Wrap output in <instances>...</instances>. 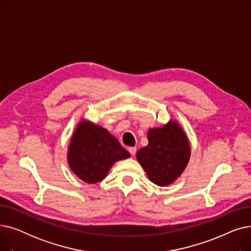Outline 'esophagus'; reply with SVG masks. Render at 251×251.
<instances>
[{
  "label": "esophagus",
  "instance_id": "esophagus-1",
  "mask_svg": "<svg viewBox=\"0 0 251 251\" xmlns=\"http://www.w3.org/2000/svg\"><path fill=\"white\" fill-rule=\"evenodd\" d=\"M128 151H129V152H130L131 154H132V155H134V154L136 153V148H129Z\"/></svg>",
  "mask_w": 251,
  "mask_h": 251
}]
</instances>
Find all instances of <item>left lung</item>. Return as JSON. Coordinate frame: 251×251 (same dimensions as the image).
<instances>
[{
  "label": "left lung",
  "mask_w": 251,
  "mask_h": 251,
  "mask_svg": "<svg viewBox=\"0 0 251 251\" xmlns=\"http://www.w3.org/2000/svg\"><path fill=\"white\" fill-rule=\"evenodd\" d=\"M148 147L136 157L150 180L159 186L173 183L186 168L190 157L188 138L176 121L150 129Z\"/></svg>",
  "instance_id": "obj_1"
}]
</instances>
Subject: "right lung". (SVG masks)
Wrapping results in <instances>:
<instances>
[{"label": "right lung", "mask_w": 251, "mask_h": 251, "mask_svg": "<svg viewBox=\"0 0 251 251\" xmlns=\"http://www.w3.org/2000/svg\"><path fill=\"white\" fill-rule=\"evenodd\" d=\"M130 153L107 129L88 121L77 125L68 150V163L77 177L95 184L107 176L117 161Z\"/></svg>", "instance_id": "add662e5"}]
</instances>
